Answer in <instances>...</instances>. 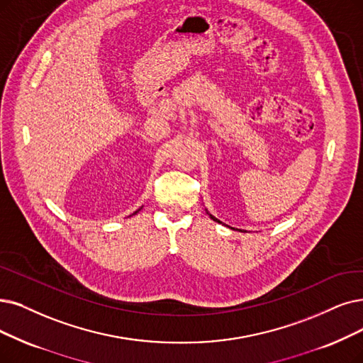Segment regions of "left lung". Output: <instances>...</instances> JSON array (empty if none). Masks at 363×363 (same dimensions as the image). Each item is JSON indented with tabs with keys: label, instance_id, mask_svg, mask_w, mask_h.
<instances>
[{
	"label": "left lung",
	"instance_id": "obj_1",
	"mask_svg": "<svg viewBox=\"0 0 363 363\" xmlns=\"http://www.w3.org/2000/svg\"><path fill=\"white\" fill-rule=\"evenodd\" d=\"M211 219H213V220H216V222H219V223H220V220H217V219H216V217H213V216H211Z\"/></svg>",
	"mask_w": 363,
	"mask_h": 363
}]
</instances>
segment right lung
<instances>
[{
  "label": "right lung",
  "instance_id": "add662e5",
  "mask_svg": "<svg viewBox=\"0 0 363 363\" xmlns=\"http://www.w3.org/2000/svg\"><path fill=\"white\" fill-rule=\"evenodd\" d=\"M135 213H137V211H135Z\"/></svg>",
  "mask_w": 363,
  "mask_h": 363
}]
</instances>
